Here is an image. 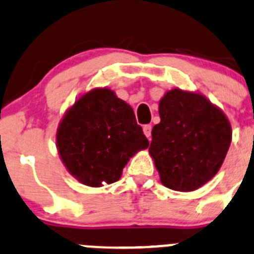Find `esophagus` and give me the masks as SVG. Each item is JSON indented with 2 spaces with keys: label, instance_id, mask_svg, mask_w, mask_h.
<instances>
[{
  "label": "esophagus",
  "instance_id": "esophagus-1",
  "mask_svg": "<svg viewBox=\"0 0 254 254\" xmlns=\"http://www.w3.org/2000/svg\"><path fill=\"white\" fill-rule=\"evenodd\" d=\"M151 129H152L151 125H145V127H142V130H144L145 136H146L149 140L151 139Z\"/></svg>",
  "mask_w": 254,
  "mask_h": 254
}]
</instances>
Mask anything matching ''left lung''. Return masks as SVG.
Wrapping results in <instances>:
<instances>
[{"mask_svg": "<svg viewBox=\"0 0 254 254\" xmlns=\"http://www.w3.org/2000/svg\"><path fill=\"white\" fill-rule=\"evenodd\" d=\"M149 152L162 185L190 192L220 170L232 139L227 117L198 93L172 89L159 104Z\"/></svg>", "mask_w": 254, "mask_h": 254, "instance_id": "8db88e82", "label": "left lung"}]
</instances>
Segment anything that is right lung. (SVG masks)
I'll use <instances>...</instances> for the list:
<instances>
[{"label": "right lung", "instance_id": "add662e5", "mask_svg": "<svg viewBox=\"0 0 254 254\" xmlns=\"http://www.w3.org/2000/svg\"><path fill=\"white\" fill-rule=\"evenodd\" d=\"M149 146L132 108L108 88L80 97L57 130V147L72 176L90 187L113 184L130 157Z\"/></svg>", "mask_w": 254, "mask_h": 254}]
</instances>
